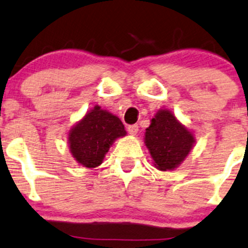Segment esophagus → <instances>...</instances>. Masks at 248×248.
Returning <instances> with one entry per match:
<instances>
[{
  "mask_svg": "<svg viewBox=\"0 0 248 248\" xmlns=\"http://www.w3.org/2000/svg\"><path fill=\"white\" fill-rule=\"evenodd\" d=\"M138 124H129L128 127H127V131H128L129 134H132V136H136L137 133H138Z\"/></svg>",
  "mask_w": 248,
  "mask_h": 248,
  "instance_id": "obj_1",
  "label": "esophagus"
}]
</instances>
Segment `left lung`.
<instances>
[{
	"instance_id": "obj_1",
	"label": "left lung",
	"mask_w": 248,
	"mask_h": 248,
	"mask_svg": "<svg viewBox=\"0 0 248 248\" xmlns=\"http://www.w3.org/2000/svg\"><path fill=\"white\" fill-rule=\"evenodd\" d=\"M144 140L154 166L162 171L177 168L196 144L193 133L168 109L156 112L146 128Z\"/></svg>"
}]
</instances>
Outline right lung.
Segmentation results:
<instances>
[{
  "label": "right lung",
  "instance_id": "right-lung-1",
  "mask_svg": "<svg viewBox=\"0 0 248 248\" xmlns=\"http://www.w3.org/2000/svg\"><path fill=\"white\" fill-rule=\"evenodd\" d=\"M126 134L119 117L96 106L68 132L69 151L85 168H97L102 164L112 142Z\"/></svg>",
  "mask_w": 248,
  "mask_h": 248
}]
</instances>
